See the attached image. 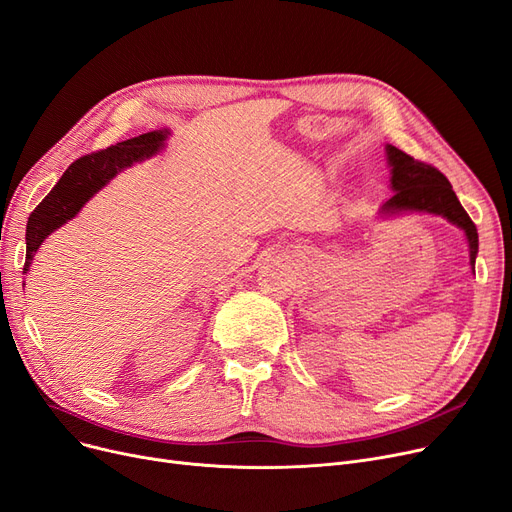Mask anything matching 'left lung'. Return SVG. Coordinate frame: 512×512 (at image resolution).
Wrapping results in <instances>:
<instances>
[{
    "mask_svg": "<svg viewBox=\"0 0 512 512\" xmlns=\"http://www.w3.org/2000/svg\"><path fill=\"white\" fill-rule=\"evenodd\" d=\"M387 163L391 167V190L393 196L383 205L381 213H433L446 217L450 224L458 226L466 240H469L471 265L475 268V259L479 251L477 228L458 201L448 177L433 165L412 159L410 154L391 144L385 146Z\"/></svg>",
    "mask_w": 512,
    "mask_h": 512,
    "instance_id": "1",
    "label": "left lung"
}]
</instances>
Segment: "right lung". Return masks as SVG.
<instances>
[{
	"label": "right lung",
	"mask_w": 512,
	"mask_h": 512,
	"mask_svg": "<svg viewBox=\"0 0 512 512\" xmlns=\"http://www.w3.org/2000/svg\"><path fill=\"white\" fill-rule=\"evenodd\" d=\"M169 136V129L148 131L138 138L119 142L85 157L77 159L69 169L62 173L58 184L50 190V194L35 207L27 221V259L22 274L29 272V265L54 230L64 226L66 221L73 219L90 198L100 192L117 173L131 167L133 163H142L154 157Z\"/></svg>",
	"instance_id": "obj_1"
}]
</instances>
